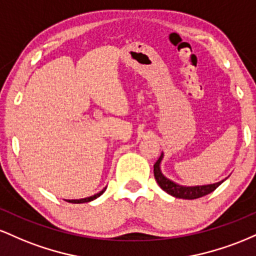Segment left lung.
I'll list each match as a JSON object with an SVG mask.
<instances>
[{"mask_svg": "<svg viewBox=\"0 0 256 256\" xmlns=\"http://www.w3.org/2000/svg\"><path fill=\"white\" fill-rule=\"evenodd\" d=\"M164 154L160 155L158 160L154 164V177L156 179L158 186L170 195L174 196L177 198H183V200H194V198H202V196L208 195L216 188L219 186L220 184L222 183L224 180L218 182V183L214 184H208V185H198V186H183V185H179L174 182L170 180L168 178H166L165 176L162 174L160 170V164L161 160H162Z\"/></svg>", "mask_w": 256, "mask_h": 256, "instance_id": "8db88e82", "label": "left lung"}]
</instances>
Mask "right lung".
Here are the masks:
<instances>
[{"label":"right lung","mask_w":256,"mask_h":256,"mask_svg":"<svg viewBox=\"0 0 256 256\" xmlns=\"http://www.w3.org/2000/svg\"><path fill=\"white\" fill-rule=\"evenodd\" d=\"M106 189H107V188H104V189L102 190V192L95 194V195H94V196H90V198H80V200H66V201L67 202H71V204H85V202H90V201H92V200L98 198V196H101L102 194L104 192Z\"/></svg>","instance_id":"right-lung-1"}]
</instances>
